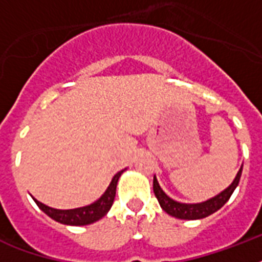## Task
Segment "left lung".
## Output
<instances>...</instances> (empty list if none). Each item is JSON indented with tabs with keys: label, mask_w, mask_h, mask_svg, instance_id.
<instances>
[{
	"label": "left lung",
	"mask_w": 262,
	"mask_h": 262,
	"mask_svg": "<svg viewBox=\"0 0 262 262\" xmlns=\"http://www.w3.org/2000/svg\"><path fill=\"white\" fill-rule=\"evenodd\" d=\"M242 167L244 166H241L239 171L235 175V178H234L230 186L226 187L223 191H220L219 194H216L215 197H212V199L207 200V201H203V203L187 204L175 201V200H172L171 197H168L164 193L155 175H154V193H155L156 199L159 201L162 209L170 216H172V217L185 220L204 219V217L215 213L216 211H219L220 208L223 207L224 204L230 200L231 194L234 193L236 186H238V183H239L241 175H242Z\"/></svg>",
	"instance_id": "left-lung-1"
}]
</instances>
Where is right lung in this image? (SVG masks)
<instances>
[{
    "label": "right lung",
    "mask_w": 262,
    "mask_h": 262,
    "mask_svg": "<svg viewBox=\"0 0 262 262\" xmlns=\"http://www.w3.org/2000/svg\"><path fill=\"white\" fill-rule=\"evenodd\" d=\"M125 170H121L119 172H117L111 179L110 185L107 186L106 191L96 201H94L90 205H85V207L73 208V209H55V208H51L46 204L40 203L34 197L32 199L47 216H50L51 219L58 222V223L67 224V226H87V224H92L102 219L103 216H106L107 212L110 211L111 205H113L115 199L117 183H118L119 177L122 175Z\"/></svg>",
    "instance_id": "1"
}]
</instances>
